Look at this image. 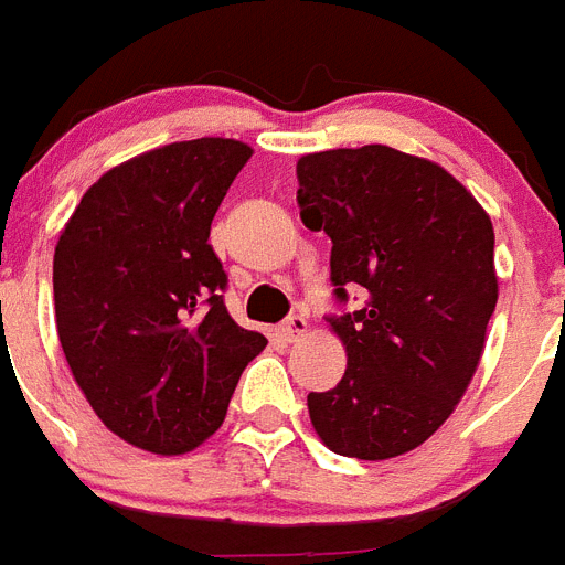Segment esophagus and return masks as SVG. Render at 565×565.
Listing matches in <instances>:
<instances>
[{
	"mask_svg": "<svg viewBox=\"0 0 565 565\" xmlns=\"http://www.w3.org/2000/svg\"><path fill=\"white\" fill-rule=\"evenodd\" d=\"M281 333L287 342H296V339H301L307 333V319L301 313H290L287 319H284Z\"/></svg>",
	"mask_w": 565,
	"mask_h": 565,
	"instance_id": "obj_1",
	"label": "esophagus"
}]
</instances>
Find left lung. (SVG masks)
I'll use <instances>...</instances> for the list:
<instances>
[{
	"label": "left lung",
	"mask_w": 565,
	"mask_h": 565,
	"mask_svg": "<svg viewBox=\"0 0 565 565\" xmlns=\"http://www.w3.org/2000/svg\"><path fill=\"white\" fill-rule=\"evenodd\" d=\"M296 173L301 223L333 243L328 322L348 351L337 388L307 394L310 420L337 456H403L479 365L499 296L490 217L444 168L386 145L301 156Z\"/></svg>",
	"instance_id": "1"
}]
</instances>
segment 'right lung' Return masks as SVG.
<instances>
[{
    "label": "right lung",
    "mask_w": 565,
    "mask_h": 565,
    "mask_svg": "<svg viewBox=\"0 0 565 565\" xmlns=\"http://www.w3.org/2000/svg\"><path fill=\"white\" fill-rule=\"evenodd\" d=\"M252 150L164 145L84 194L54 249V313L68 369L107 429L177 456L214 435L267 337L228 316L211 220Z\"/></svg>",
    "instance_id": "right-lung-1"
}]
</instances>
